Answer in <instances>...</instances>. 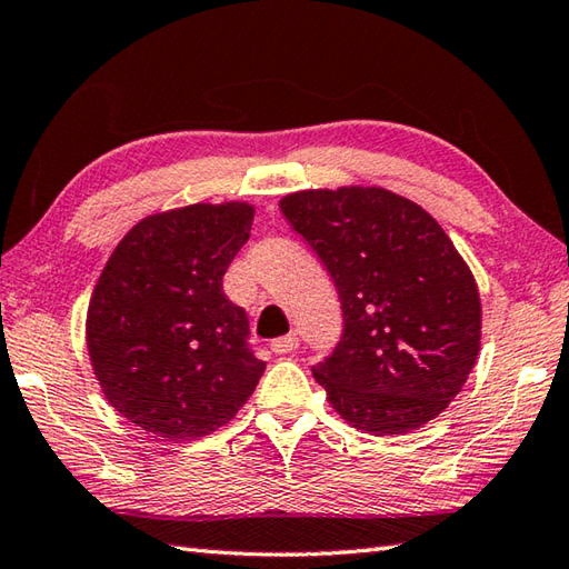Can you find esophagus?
Segmentation results:
<instances>
[{
  "label": "esophagus",
  "mask_w": 569,
  "mask_h": 569,
  "mask_svg": "<svg viewBox=\"0 0 569 569\" xmlns=\"http://www.w3.org/2000/svg\"><path fill=\"white\" fill-rule=\"evenodd\" d=\"M298 345H300L298 336H283V338H276V340L271 342V350H273L276 355H288V352L298 350Z\"/></svg>",
  "instance_id": "esophagus-1"
}]
</instances>
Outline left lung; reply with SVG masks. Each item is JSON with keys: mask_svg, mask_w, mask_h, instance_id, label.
Here are the masks:
<instances>
[{"mask_svg": "<svg viewBox=\"0 0 569 569\" xmlns=\"http://www.w3.org/2000/svg\"><path fill=\"white\" fill-rule=\"evenodd\" d=\"M281 211L340 293L342 338L313 367L330 407L375 437L437 419L481 348L476 278L447 231L385 187L303 189Z\"/></svg>", "mask_w": 569, "mask_h": 569, "instance_id": "left-lung-1", "label": "left lung"}]
</instances>
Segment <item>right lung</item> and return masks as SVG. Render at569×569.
<instances>
[{"label":"right lung","instance_id":"add662e5","mask_svg":"<svg viewBox=\"0 0 569 569\" xmlns=\"http://www.w3.org/2000/svg\"><path fill=\"white\" fill-rule=\"evenodd\" d=\"M249 202L189 204L140 219L93 288L86 345L110 407L162 441L207 437L253 395L266 362L224 296L249 241Z\"/></svg>","mask_w":569,"mask_h":569}]
</instances>
